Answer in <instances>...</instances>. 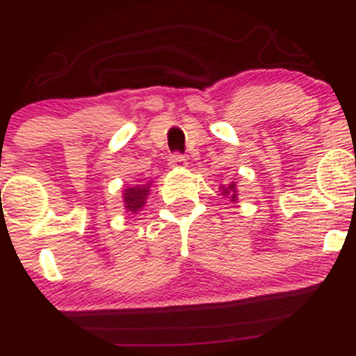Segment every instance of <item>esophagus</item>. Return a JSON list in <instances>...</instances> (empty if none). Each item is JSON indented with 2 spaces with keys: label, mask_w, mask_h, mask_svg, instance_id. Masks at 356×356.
I'll use <instances>...</instances> for the list:
<instances>
[{
  "label": "esophagus",
  "mask_w": 356,
  "mask_h": 356,
  "mask_svg": "<svg viewBox=\"0 0 356 356\" xmlns=\"http://www.w3.org/2000/svg\"><path fill=\"white\" fill-rule=\"evenodd\" d=\"M168 163H170V167H186L188 165V160L181 153H174V155L168 156Z\"/></svg>",
  "instance_id": "esophagus-1"
}]
</instances>
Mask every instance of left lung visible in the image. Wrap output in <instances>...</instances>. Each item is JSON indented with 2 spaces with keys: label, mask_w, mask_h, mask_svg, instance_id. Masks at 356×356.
Instances as JSON below:
<instances>
[{
  "label": "left lung",
  "mask_w": 356,
  "mask_h": 356,
  "mask_svg": "<svg viewBox=\"0 0 356 356\" xmlns=\"http://www.w3.org/2000/svg\"><path fill=\"white\" fill-rule=\"evenodd\" d=\"M220 189H222L223 196H227L230 201H237V184L235 182H230L228 186H220Z\"/></svg>",
  "instance_id": "obj_1"
}]
</instances>
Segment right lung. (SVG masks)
Returning <instances> with one entry per match:
<instances>
[{
    "label": "right lung",
    "instance_id": "right-lung-1",
    "mask_svg": "<svg viewBox=\"0 0 356 356\" xmlns=\"http://www.w3.org/2000/svg\"><path fill=\"white\" fill-rule=\"evenodd\" d=\"M149 193V182L148 184L131 186L122 191V200H124V208L128 213H138L143 204L147 203V196Z\"/></svg>",
    "mask_w": 356,
    "mask_h": 356
}]
</instances>
